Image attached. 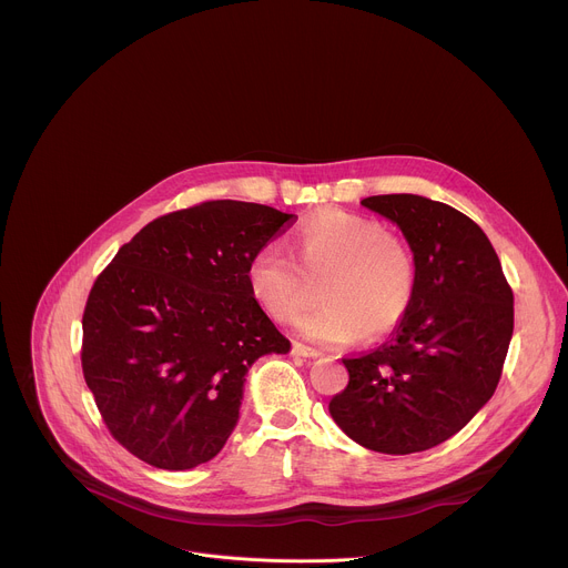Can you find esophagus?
<instances>
[{"label":"esophagus","instance_id":"1","mask_svg":"<svg viewBox=\"0 0 568 568\" xmlns=\"http://www.w3.org/2000/svg\"><path fill=\"white\" fill-rule=\"evenodd\" d=\"M292 353H294V355H298V357H318V355H321L316 348H310V346L298 344V342H294V344H292Z\"/></svg>","mask_w":568,"mask_h":568}]
</instances>
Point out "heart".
I'll return each instance as SVG.
<instances>
[{"instance_id": "b5f03b06", "label": "heart", "mask_w": 568, "mask_h": 568, "mask_svg": "<svg viewBox=\"0 0 568 568\" xmlns=\"http://www.w3.org/2000/svg\"><path fill=\"white\" fill-rule=\"evenodd\" d=\"M298 262L272 240L254 252L247 283L261 307L276 321H292L323 285L321 305L296 321L298 333L316 344L346 346L390 333L407 316L416 292L412 254L384 224L331 211L305 220L292 237Z\"/></svg>"}]
</instances>
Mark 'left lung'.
<instances>
[{
    "label": "left lung",
    "instance_id": "1",
    "mask_svg": "<svg viewBox=\"0 0 568 568\" xmlns=\"http://www.w3.org/2000/svg\"><path fill=\"white\" fill-rule=\"evenodd\" d=\"M362 206L409 242L416 292L379 348L344 359L351 379L328 409L366 449L425 452L458 434L493 397L513 339V290L488 235L449 204L399 193Z\"/></svg>",
    "mask_w": 568,
    "mask_h": 568
}]
</instances>
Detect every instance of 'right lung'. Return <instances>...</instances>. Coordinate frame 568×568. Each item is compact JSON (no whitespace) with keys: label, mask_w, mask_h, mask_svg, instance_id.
<instances>
[{"label":"right lung","mask_w":568,"mask_h":568,"mask_svg":"<svg viewBox=\"0 0 568 568\" xmlns=\"http://www.w3.org/2000/svg\"><path fill=\"white\" fill-rule=\"evenodd\" d=\"M294 215L215 200L161 215L119 250L83 314V373L110 434L159 469L197 467L237 425L247 373L290 353L247 283Z\"/></svg>","instance_id":"add662e5"}]
</instances>
